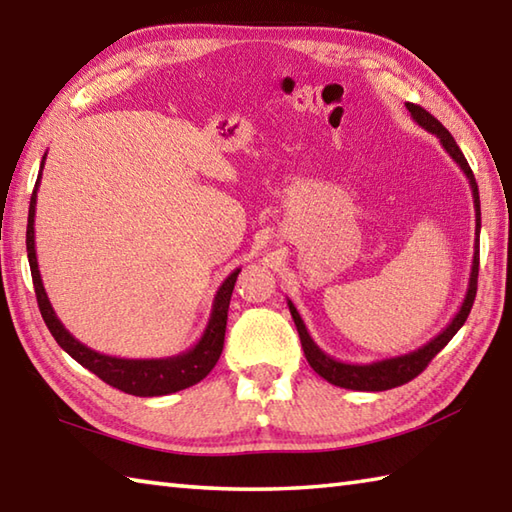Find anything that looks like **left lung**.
<instances>
[{
	"mask_svg": "<svg viewBox=\"0 0 512 512\" xmlns=\"http://www.w3.org/2000/svg\"><path fill=\"white\" fill-rule=\"evenodd\" d=\"M406 110L411 112L413 121L424 128L426 132L435 134L437 139H440L442 148L448 152V156L460 165V170L466 174L468 185H471L473 190V205H475V252H473V265H471V278H468V289H466V296L460 311H457L455 318L448 322V325L437 333L433 340H429L424 344V347L415 349L404 353V356H395V358H384V360H375L369 364H356V362H342L331 358L329 353L322 351L318 344L314 342V338L309 336V331L305 327V322H302L298 309L294 307V302L287 300V307L291 311V318L296 322V329H298V336L302 342V351H305V358L311 364V369H314L320 378H325L327 382L336 384V387L342 389H351V391H387L393 387H400V384L411 382L413 378H417L426 367H429V362L440 353L448 340H451L457 331L462 329V325L466 322L468 314H471V307H473V300L477 294V274H479V229H482V212H479V190H477V183H475V176L471 165L464 159V154L460 150V145L455 143V139L451 137V132H448L444 125L437 121L433 114L426 112L424 108L415 106V103H406Z\"/></svg>",
	"mask_w": 512,
	"mask_h": 512,
	"instance_id": "8db88e82",
	"label": "left lung"
}]
</instances>
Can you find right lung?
I'll use <instances>...</instances> for the list:
<instances>
[{
  "instance_id": "right-lung-1",
  "label": "right lung",
  "mask_w": 512,
  "mask_h": 512,
  "mask_svg": "<svg viewBox=\"0 0 512 512\" xmlns=\"http://www.w3.org/2000/svg\"><path fill=\"white\" fill-rule=\"evenodd\" d=\"M44 163H46V154L44 159H41L35 190H33V196H30L26 249H28L30 274H33V285L37 294V305L41 311V318H44L46 327L52 333V338H55L59 347L64 349L70 358H75L81 367H86L88 371L99 375V378L106 384H110V387L130 395H139V398H154V395L176 393L192 387L196 382H201L205 375L214 369V364L223 353L227 309H229V300H232V291H234L238 274H241V269H234L232 274L223 280V285L218 287L212 302V314H210V320H207L203 336L198 338V342L192 349L179 353V356L130 360V358L106 356V353H99L95 349L86 347V344L79 342L64 325H61L55 309L50 305L44 283H41L37 252H35V205H37V190L41 183V170H44Z\"/></svg>"
}]
</instances>
